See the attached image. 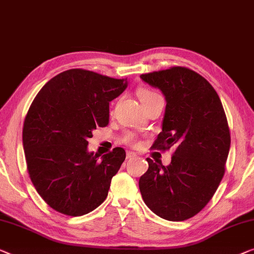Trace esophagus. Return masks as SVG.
Returning a JSON list of instances; mask_svg holds the SVG:
<instances>
[{"label":"esophagus","instance_id":"obj_1","mask_svg":"<svg viewBox=\"0 0 254 254\" xmlns=\"http://www.w3.org/2000/svg\"><path fill=\"white\" fill-rule=\"evenodd\" d=\"M137 156L135 152H127V159H130V158H134Z\"/></svg>","mask_w":254,"mask_h":254}]
</instances>
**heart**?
<instances>
[{"label": "heart", "mask_w": 254, "mask_h": 254, "mask_svg": "<svg viewBox=\"0 0 254 254\" xmlns=\"http://www.w3.org/2000/svg\"><path fill=\"white\" fill-rule=\"evenodd\" d=\"M138 96H139V100H141V102L144 103L146 101H149L150 98H152L154 96H158V94L154 93V91H152V90H149V89H142V90H139ZM126 141L129 142V143L134 142V137L131 135H128L126 137Z\"/></svg>", "instance_id": "b5f03b06"}]
</instances>
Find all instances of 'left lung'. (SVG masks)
Wrapping results in <instances>:
<instances>
[{"instance_id":"obj_1","label":"left lung","mask_w":254,"mask_h":254,"mask_svg":"<svg viewBox=\"0 0 254 254\" xmlns=\"http://www.w3.org/2000/svg\"><path fill=\"white\" fill-rule=\"evenodd\" d=\"M166 100L161 131L152 148L175 151L168 166L146 158L139 178L142 198L168 221H185L205 207L225 174L230 133L222 103L206 79L175 66L142 74Z\"/></svg>"}]
</instances>
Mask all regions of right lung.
<instances>
[{
  "label": "right lung",
  "instance_id": "obj_1",
  "mask_svg": "<svg viewBox=\"0 0 254 254\" xmlns=\"http://www.w3.org/2000/svg\"><path fill=\"white\" fill-rule=\"evenodd\" d=\"M127 80L81 68L62 72L36 95L23 128V146L33 186L51 208L87 214L105 200L126 158L123 148L102 156L88 151L96 127L109 124L110 102Z\"/></svg>",
  "mask_w": 254,
  "mask_h": 254
}]
</instances>
